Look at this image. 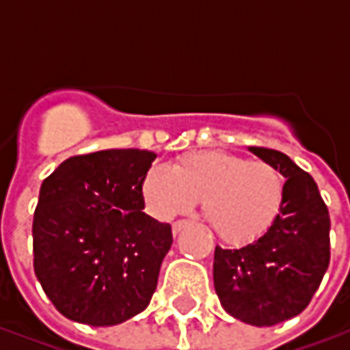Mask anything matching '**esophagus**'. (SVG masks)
<instances>
[{"instance_id":"1","label":"esophagus","mask_w":350,"mask_h":350,"mask_svg":"<svg viewBox=\"0 0 350 350\" xmlns=\"http://www.w3.org/2000/svg\"><path fill=\"white\" fill-rule=\"evenodd\" d=\"M185 227H189V221H176L174 225H172V234H178L180 230H183Z\"/></svg>"}]
</instances>
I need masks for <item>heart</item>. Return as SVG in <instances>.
<instances>
[{
	"instance_id": "obj_1",
	"label": "heart",
	"mask_w": 350,
	"mask_h": 350,
	"mask_svg": "<svg viewBox=\"0 0 350 350\" xmlns=\"http://www.w3.org/2000/svg\"><path fill=\"white\" fill-rule=\"evenodd\" d=\"M285 176L268 161H247L227 152H191L172 168H148L140 193L155 219L170 221L200 212L215 234L230 245L260 240L271 230L285 204Z\"/></svg>"
}]
</instances>
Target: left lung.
Listing matches in <instances>:
<instances>
[{
	"label": "left lung",
	"instance_id": "left-lung-1",
	"mask_svg": "<svg viewBox=\"0 0 350 350\" xmlns=\"http://www.w3.org/2000/svg\"><path fill=\"white\" fill-rule=\"evenodd\" d=\"M286 178L285 204L271 230L240 250L215 247L213 285L242 323L273 326L300 315L330 264V215L315 180L288 155L251 146Z\"/></svg>",
	"mask_w": 350,
	"mask_h": 350
}]
</instances>
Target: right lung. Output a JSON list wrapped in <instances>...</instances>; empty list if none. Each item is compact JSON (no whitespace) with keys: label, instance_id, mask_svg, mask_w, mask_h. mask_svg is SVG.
<instances>
[{"label":"right lung","instance_id":"right-lung-1","mask_svg":"<svg viewBox=\"0 0 350 350\" xmlns=\"http://www.w3.org/2000/svg\"><path fill=\"white\" fill-rule=\"evenodd\" d=\"M157 155L103 150L65 159L42 182L33 268L67 319L114 326L152 300L172 228L144 213L140 182Z\"/></svg>","mask_w":350,"mask_h":350}]
</instances>
